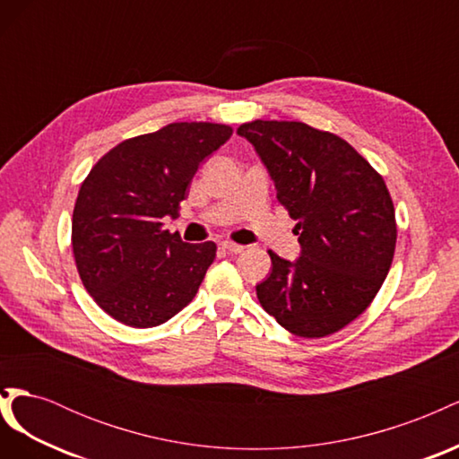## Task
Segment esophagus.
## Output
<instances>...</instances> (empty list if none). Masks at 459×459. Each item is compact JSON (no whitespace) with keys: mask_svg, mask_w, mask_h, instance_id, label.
Listing matches in <instances>:
<instances>
[{"mask_svg":"<svg viewBox=\"0 0 459 459\" xmlns=\"http://www.w3.org/2000/svg\"><path fill=\"white\" fill-rule=\"evenodd\" d=\"M221 248H224V251H228V253H231V255H239V253H243L245 247L233 243V241H224V243H221Z\"/></svg>","mask_w":459,"mask_h":459,"instance_id":"1","label":"esophagus"}]
</instances>
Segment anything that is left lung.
Returning a JSON list of instances; mask_svg holds the SVG:
<instances>
[{"label":"left lung","mask_w":459,"mask_h":459,"mask_svg":"<svg viewBox=\"0 0 459 459\" xmlns=\"http://www.w3.org/2000/svg\"><path fill=\"white\" fill-rule=\"evenodd\" d=\"M238 134L266 164L302 248L295 262L268 251L262 308L297 337L333 335L366 312L391 270L396 218L385 179L342 137L304 122L253 120Z\"/></svg>","instance_id":"left-lung-1"}]
</instances>
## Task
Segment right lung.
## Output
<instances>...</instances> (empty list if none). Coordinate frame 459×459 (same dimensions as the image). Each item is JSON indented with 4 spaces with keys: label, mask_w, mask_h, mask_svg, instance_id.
Returning a JSON list of instances; mask_svg holds the SVG:
<instances>
[{
    "label": "right lung",
    "mask_w": 459,
    "mask_h": 459,
    "mask_svg": "<svg viewBox=\"0 0 459 459\" xmlns=\"http://www.w3.org/2000/svg\"><path fill=\"white\" fill-rule=\"evenodd\" d=\"M231 126L174 122L118 143L82 182L73 212V253L91 299L130 327L169 322L197 295L216 258L212 241L189 245L162 228L199 164Z\"/></svg>",
    "instance_id": "right-lung-1"
}]
</instances>
